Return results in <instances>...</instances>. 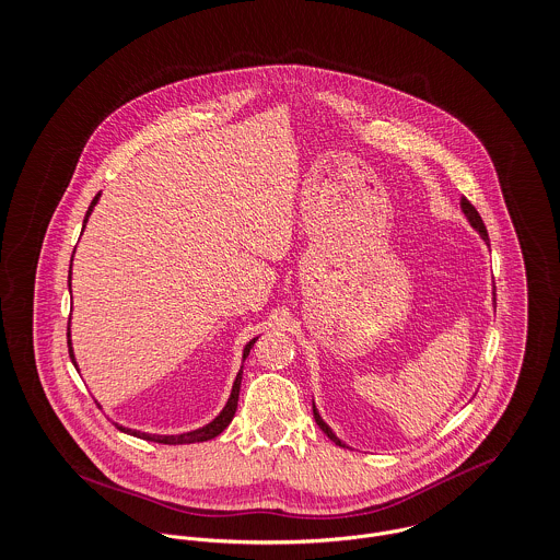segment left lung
Masks as SVG:
<instances>
[{
	"instance_id": "left-lung-1",
	"label": "left lung",
	"mask_w": 560,
	"mask_h": 560,
	"mask_svg": "<svg viewBox=\"0 0 560 560\" xmlns=\"http://www.w3.org/2000/svg\"><path fill=\"white\" fill-rule=\"evenodd\" d=\"M462 210H464V214H466V217H468V221H470V225H472V228H475V230H477V232H479V234H481V238H483V241H486V243H488V245H490V238H488V230H486V223H483V219H481V214H479V212H477V208H475V206H472V203H470V201H468V199H466V197H462ZM313 419H315V423H317V425H319V430H322V432H324V434L328 435V438H330V440H335V444H339V446H346V444H343V442H341V440H339V438H337V435L332 434V432H330V428H328V425H326V423H324V421H322V417H319V415H317V410H315V406H313Z\"/></svg>"
}]
</instances>
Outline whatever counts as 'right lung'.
<instances>
[{"label": "right lung", "mask_w": 560, "mask_h": 560, "mask_svg": "<svg viewBox=\"0 0 560 560\" xmlns=\"http://www.w3.org/2000/svg\"><path fill=\"white\" fill-rule=\"evenodd\" d=\"M98 197H101V192L92 199V203H90V208H88V212H85V219H83V228H85L88 217L92 214V210H94V206H96ZM70 266H72V264H70ZM68 290H70V275H68ZM255 341H257V339H250L249 343H247V348H245V352H243V359H247V357H249L250 348H253V343H255ZM68 354H70L72 365L77 368V363H74V354H72V346H70V317H68ZM241 380H243V370L238 372L236 380H234L232 395H230V399H228L225 408L221 410V415H219L212 423H208L206 428H199V430H195V432H187V434L180 435H156L141 434V432H135V430L122 428V425H116V428H118L120 432H125V434L137 435V438H143V440H150V442H161V444H190V442H206V440H212V438H217V435L221 434V432L232 423V419H234V415H236V408H238V395H241Z\"/></svg>", "instance_id": "add662e5"}]
</instances>
